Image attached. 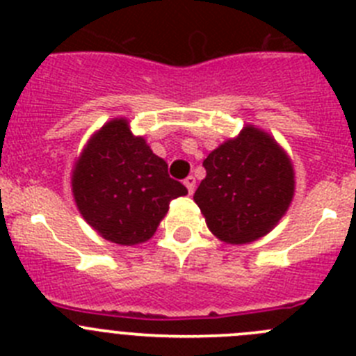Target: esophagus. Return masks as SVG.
<instances>
[{
	"mask_svg": "<svg viewBox=\"0 0 356 356\" xmlns=\"http://www.w3.org/2000/svg\"><path fill=\"white\" fill-rule=\"evenodd\" d=\"M184 184H185V187H187L188 194H193L194 188H196V178H194V176H187Z\"/></svg>",
	"mask_w": 356,
	"mask_h": 356,
	"instance_id": "1",
	"label": "esophagus"
}]
</instances>
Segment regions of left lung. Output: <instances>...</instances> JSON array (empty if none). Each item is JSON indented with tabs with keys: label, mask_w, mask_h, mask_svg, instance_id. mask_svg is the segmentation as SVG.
I'll use <instances>...</instances> for the list:
<instances>
[{
	"label": "left lung",
	"mask_w": 356,
	"mask_h": 356,
	"mask_svg": "<svg viewBox=\"0 0 356 356\" xmlns=\"http://www.w3.org/2000/svg\"><path fill=\"white\" fill-rule=\"evenodd\" d=\"M194 201L207 226L226 244H250L275 228L294 197V165L273 135L246 124L203 162Z\"/></svg>",
	"instance_id": "1"
}]
</instances>
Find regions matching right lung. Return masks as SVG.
<instances>
[{"mask_svg":"<svg viewBox=\"0 0 356 356\" xmlns=\"http://www.w3.org/2000/svg\"><path fill=\"white\" fill-rule=\"evenodd\" d=\"M74 203L97 235L119 246L143 244L159 228L169 201L187 188L168 175L165 160L134 135L127 118L105 122L76 156Z\"/></svg>","mask_w":356,"mask_h":356,"instance_id":"add662e5","label":"right lung"}]
</instances>
